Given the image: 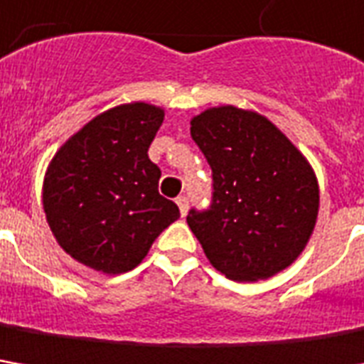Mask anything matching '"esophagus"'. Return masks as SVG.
Returning <instances> with one entry per match:
<instances>
[{
	"label": "esophagus",
	"mask_w": 364,
	"mask_h": 364,
	"mask_svg": "<svg viewBox=\"0 0 364 364\" xmlns=\"http://www.w3.org/2000/svg\"><path fill=\"white\" fill-rule=\"evenodd\" d=\"M176 204H178V208H180V214H182V216H186L188 204H190V200H188L186 196H178Z\"/></svg>",
	"instance_id": "esophagus-1"
}]
</instances>
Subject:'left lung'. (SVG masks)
Segmentation results:
<instances>
[{"instance_id": "1", "label": "left lung", "mask_w": 364, "mask_h": 364, "mask_svg": "<svg viewBox=\"0 0 364 364\" xmlns=\"http://www.w3.org/2000/svg\"><path fill=\"white\" fill-rule=\"evenodd\" d=\"M212 170L210 204L188 212L212 267L232 280H262L301 255L318 214L313 168L255 112L222 106L190 122Z\"/></svg>"}]
</instances>
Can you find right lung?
Here are the masks:
<instances>
[{"label": "right lung", "instance_id": "obj_1", "mask_svg": "<svg viewBox=\"0 0 364 364\" xmlns=\"http://www.w3.org/2000/svg\"><path fill=\"white\" fill-rule=\"evenodd\" d=\"M162 119L156 106L124 104L85 124L53 156L43 210L55 240L77 262L128 272L180 218L176 204L158 192L162 172L148 158Z\"/></svg>", "mask_w": 364, "mask_h": 364}]
</instances>
